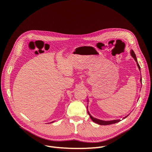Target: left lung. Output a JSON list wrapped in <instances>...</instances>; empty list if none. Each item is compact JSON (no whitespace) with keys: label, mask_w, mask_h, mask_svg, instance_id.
<instances>
[{"label":"left lung","mask_w":152,"mask_h":152,"mask_svg":"<svg viewBox=\"0 0 152 152\" xmlns=\"http://www.w3.org/2000/svg\"><path fill=\"white\" fill-rule=\"evenodd\" d=\"M131 56H132V58L135 59V61H136L137 64V66H138L139 70H140L141 69H140V65H139L138 63L136 55H135V53H134V52L133 50H131ZM140 82H141V83H142L141 75V78H140ZM87 113H88V114H89V115H90L91 119L92 120V121H94V123L98 124H100V125H109V124H114V123H118V122H119V121H120V120H111V121H103V120H100V119L94 118V117H93L90 114V113H89V111H88V106H87ZM127 116H128V115L124 117V118H126Z\"/></svg>","instance_id":"8db88e82"}]
</instances>
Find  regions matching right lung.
Returning <instances> with one entry per match:
<instances>
[{
  "label": "right lung",
  "instance_id": "1",
  "mask_svg": "<svg viewBox=\"0 0 152 152\" xmlns=\"http://www.w3.org/2000/svg\"><path fill=\"white\" fill-rule=\"evenodd\" d=\"M53 122H52V123H53Z\"/></svg>",
  "mask_w": 152,
  "mask_h": 152
}]
</instances>
